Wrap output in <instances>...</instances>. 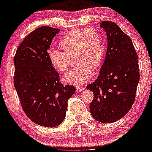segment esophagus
Segmentation results:
<instances>
[{"instance_id":"obj_1","label":"esophagus","mask_w":152,"mask_h":152,"mask_svg":"<svg viewBox=\"0 0 152 152\" xmlns=\"http://www.w3.org/2000/svg\"><path fill=\"white\" fill-rule=\"evenodd\" d=\"M84 90H85V88H84L83 87H81V86H77V87H76V92H78V93L83 91Z\"/></svg>"}]
</instances>
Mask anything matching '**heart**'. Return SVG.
<instances>
[{
	"label": "heart",
	"instance_id": "b5f03b06",
	"mask_svg": "<svg viewBox=\"0 0 152 152\" xmlns=\"http://www.w3.org/2000/svg\"><path fill=\"white\" fill-rule=\"evenodd\" d=\"M63 50L50 48L48 57L54 68L66 72L70 66L69 56L75 55L76 67L64 77L67 83L80 86L91 78L93 69L100 66L104 57V45L102 37L93 29H73L60 41Z\"/></svg>",
	"mask_w": 152,
	"mask_h": 152
}]
</instances>
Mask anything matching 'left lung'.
<instances>
[{"instance_id": "8db88e82", "label": "left lung", "mask_w": 152, "mask_h": 152, "mask_svg": "<svg viewBox=\"0 0 152 152\" xmlns=\"http://www.w3.org/2000/svg\"><path fill=\"white\" fill-rule=\"evenodd\" d=\"M100 27L106 32V57L95 82L87 86L94 94L90 104L92 116L103 124L122 118L134 103L140 80L138 56L132 39L113 22Z\"/></svg>"}]
</instances>
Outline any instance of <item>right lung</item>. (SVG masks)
Wrapping results in <instances>:
<instances>
[{
  "mask_svg": "<svg viewBox=\"0 0 152 152\" xmlns=\"http://www.w3.org/2000/svg\"><path fill=\"white\" fill-rule=\"evenodd\" d=\"M60 29L41 26L23 39L14 58L15 87L31 121L45 127L63 122L67 100L76 89L59 82V73L48 57L52 39Z\"/></svg>",
  "mask_w": 152,
  "mask_h": 152,
  "instance_id": "obj_1",
  "label": "right lung"
}]
</instances>
